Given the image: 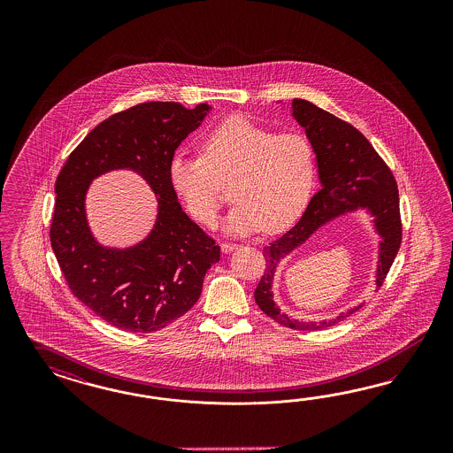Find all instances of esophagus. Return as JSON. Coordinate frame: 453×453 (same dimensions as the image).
<instances>
[{
    "instance_id": "34e87169",
    "label": "esophagus",
    "mask_w": 453,
    "mask_h": 453,
    "mask_svg": "<svg viewBox=\"0 0 453 453\" xmlns=\"http://www.w3.org/2000/svg\"><path fill=\"white\" fill-rule=\"evenodd\" d=\"M237 244H233V242H222L220 244V249H222V252L224 254H229V252H233V250H235L237 249Z\"/></svg>"
}]
</instances>
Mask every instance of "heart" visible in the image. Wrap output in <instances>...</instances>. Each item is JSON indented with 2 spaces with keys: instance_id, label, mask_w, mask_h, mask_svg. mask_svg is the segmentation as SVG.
<instances>
[{
  "instance_id": "b5f03b06",
  "label": "heart",
  "mask_w": 453,
  "mask_h": 453,
  "mask_svg": "<svg viewBox=\"0 0 453 453\" xmlns=\"http://www.w3.org/2000/svg\"><path fill=\"white\" fill-rule=\"evenodd\" d=\"M316 174L314 150L299 133H280L234 116L203 139V156L176 152L167 176L194 219L214 226L222 184L235 179L237 204L224 231L247 235L288 229L309 204Z\"/></svg>"
}]
</instances>
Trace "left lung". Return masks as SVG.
<instances>
[{"label": "left lung", "instance_id": "1", "mask_svg": "<svg viewBox=\"0 0 453 453\" xmlns=\"http://www.w3.org/2000/svg\"><path fill=\"white\" fill-rule=\"evenodd\" d=\"M292 116L305 131L316 154L320 189L311 199L301 220L273 244L264 247L267 265L254 297L262 312L284 327L327 329L354 314L362 305L322 320L294 319L282 312L274 301L275 271L284 257L303 246L320 227L345 214L364 211L371 216L372 227L380 239L373 275L377 290L388 274L402 242L397 182L371 142L352 124L297 97L292 99Z\"/></svg>", "mask_w": 453, "mask_h": 453}]
</instances>
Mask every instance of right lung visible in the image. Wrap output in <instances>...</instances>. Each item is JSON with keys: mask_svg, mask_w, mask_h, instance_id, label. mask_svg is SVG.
Returning <instances> with one entry per match:
<instances>
[{"mask_svg": "<svg viewBox=\"0 0 453 453\" xmlns=\"http://www.w3.org/2000/svg\"><path fill=\"white\" fill-rule=\"evenodd\" d=\"M209 104L188 110L152 101L112 114L69 154L56 179L51 246L71 292L111 326L165 329L197 302L220 247L178 203L167 165L179 144L206 119ZM127 168L157 194L150 234L129 248L103 247L85 216V194L99 175Z\"/></svg>", "mask_w": 453, "mask_h": 453, "instance_id": "add662e5", "label": "right lung"}]
</instances>
